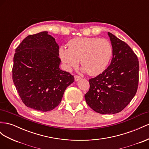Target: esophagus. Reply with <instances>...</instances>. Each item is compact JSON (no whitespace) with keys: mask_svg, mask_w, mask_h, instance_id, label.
Listing matches in <instances>:
<instances>
[{"mask_svg":"<svg viewBox=\"0 0 149 149\" xmlns=\"http://www.w3.org/2000/svg\"><path fill=\"white\" fill-rule=\"evenodd\" d=\"M81 78L79 76H78V75H75V76H74V80H75L76 81H78V80H79Z\"/></svg>","mask_w":149,"mask_h":149,"instance_id":"esophagus-1","label":"esophagus"}]
</instances>
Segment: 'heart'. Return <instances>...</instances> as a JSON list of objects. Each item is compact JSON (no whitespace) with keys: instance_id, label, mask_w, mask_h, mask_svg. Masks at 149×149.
<instances>
[{"instance_id":"1","label":"heart","mask_w":149,"mask_h":149,"mask_svg":"<svg viewBox=\"0 0 149 149\" xmlns=\"http://www.w3.org/2000/svg\"><path fill=\"white\" fill-rule=\"evenodd\" d=\"M68 49L61 48L59 56L68 70L77 67L81 59L83 70L91 76L104 71L113 54V48L106 39L76 38L68 43Z\"/></svg>"}]
</instances>
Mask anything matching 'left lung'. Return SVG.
Here are the masks:
<instances>
[{
	"label": "left lung",
	"instance_id": "obj_1",
	"mask_svg": "<svg viewBox=\"0 0 149 149\" xmlns=\"http://www.w3.org/2000/svg\"><path fill=\"white\" fill-rule=\"evenodd\" d=\"M113 58L102 73L89 79L90 89L84 95L91 108L101 114L123 110L134 97L139 84L137 56L127 43L108 33Z\"/></svg>",
	"mask_w": 149,
	"mask_h": 149
}]
</instances>
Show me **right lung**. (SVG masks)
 Masks as SVG:
<instances>
[{
    "label": "right lung",
    "mask_w": 149,
    "mask_h": 149,
    "mask_svg": "<svg viewBox=\"0 0 149 149\" xmlns=\"http://www.w3.org/2000/svg\"><path fill=\"white\" fill-rule=\"evenodd\" d=\"M60 63L59 46L47 31L27 36L16 48L13 79L26 106L48 111L61 103L74 78L60 70Z\"/></svg>",
    "instance_id": "obj_1"
}]
</instances>
